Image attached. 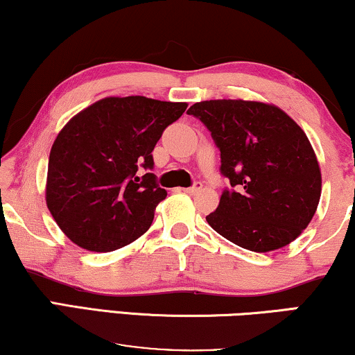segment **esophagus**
<instances>
[{
  "instance_id": "34e87169",
  "label": "esophagus",
  "mask_w": 355,
  "mask_h": 355,
  "mask_svg": "<svg viewBox=\"0 0 355 355\" xmlns=\"http://www.w3.org/2000/svg\"><path fill=\"white\" fill-rule=\"evenodd\" d=\"M201 189H202V184L199 183V182H196V183L193 184V187H189V188H184L183 191H184V193H188V194H196V193L201 191Z\"/></svg>"
}]
</instances>
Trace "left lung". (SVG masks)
I'll return each instance as SVG.
<instances>
[{"label": "left lung", "instance_id": "8db88e82", "mask_svg": "<svg viewBox=\"0 0 355 355\" xmlns=\"http://www.w3.org/2000/svg\"><path fill=\"white\" fill-rule=\"evenodd\" d=\"M220 149L223 189L206 220L228 241L270 252L294 241L311 223L322 193L317 156L304 130L273 104L211 99L193 104Z\"/></svg>", "mask_w": 355, "mask_h": 355}]
</instances>
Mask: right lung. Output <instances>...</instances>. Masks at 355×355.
<instances>
[{"instance_id":"right-lung-1","label":"right lung","mask_w":355,"mask_h":355,"mask_svg":"<svg viewBox=\"0 0 355 355\" xmlns=\"http://www.w3.org/2000/svg\"><path fill=\"white\" fill-rule=\"evenodd\" d=\"M187 103L109 96L69 121L48 162L46 206L64 234L94 252L116 251L151 227L167 191L156 175L153 149Z\"/></svg>"}]
</instances>
